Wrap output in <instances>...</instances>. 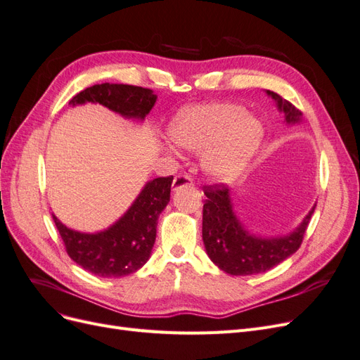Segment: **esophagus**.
<instances>
[{
  "mask_svg": "<svg viewBox=\"0 0 360 360\" xmlns=\"http://www.w3.org/2000/svg\"><path fill=\"white\" fill-rule=\"evenodd\" d=\"M184 186H193V179L188 176V174H177L176 179L172 181V189L177 191Z\"/></svg>",
  "mask_w": 360,
  "mask_h": 360,
  "instance_id": "34e87169",
  "label": "esophagus"
}]
</instances>
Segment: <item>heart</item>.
<instances>
[{"label": "heart", "instance_id": "obj_1", "mask_svg": "<svg viewBox=\"0 0 360 360\" xmlns=\"http://www.w3.org/2000/svg\"><path fill=\"white\" fill-rule=\"evenodd\" d=\"M169 136L181 148L202 155V168L217 180L237 177L257 151L263 127L236 103L184 108L169 124Z\"/></svg>", "mask_w": 360, "mask_h": 360}]
</instances>
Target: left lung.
Masks as SVG:
<instances>
[{"instance_id": "obj_1", "label": "left lung", "mask_w": 360, "mask_h": 360, "mask_svg": "<svg viewBox=\"0 0 360 360\" xmlns=\"http://www.w3.org/2000/svg\"><path fill=\"white\" fill-rule=\"evenodd\" d=\"M278 103L279 111L285 114L287 123H297L302 112L291 102L267 90ZM207 197L202 207V240L213 263L221 270L234 276L263 274L278 266L300 248L303 236L314 209L304 217L296 231L284 237L263 238L248 233L233 212L230 189L217 183L204 186Z\"/></svg>"}]
</instances>
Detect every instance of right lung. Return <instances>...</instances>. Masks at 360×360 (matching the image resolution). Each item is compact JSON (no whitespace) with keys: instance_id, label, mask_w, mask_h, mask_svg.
Instances as JSON below:
<instances>
[{"instance_id":"right-lung-1","label":"right lung","mask_w":360,"mask_h":360,"mask_svg":"<svg viewBox=\"0 0 360 360\" xmlns=\"http://www.w3.org/2000/svg\"><path fill=\"white\" fill-rule=\"evenodd\" d=\"M156 94L148 89L126 84H97L72 97V105L101 103L127 118L143 120L155 106ZM172 176L148 181L135 202L105 231L84 234L52 219L66 246L68 255L90 274L122 278L143 267L156 240V226L169 201Z\"/></svg>"}]
</instances>
